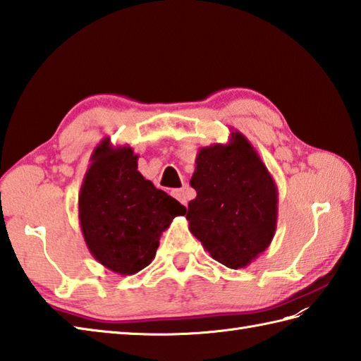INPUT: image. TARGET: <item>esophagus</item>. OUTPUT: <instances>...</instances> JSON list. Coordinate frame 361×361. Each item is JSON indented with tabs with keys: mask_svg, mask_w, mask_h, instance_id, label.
I'll return each instance as SVG.
<instances>
[{
	"mask_svg": "<svg viewBox=\"0 0 361 361\" xmlns=\"http://www.w3.org/2000/svg\"><path fill=\"white\" fill-rule=\"evenodd\" d=\"M173 196L183 205L188 204V187H183L179 190H173Z\"/></svg>",
	"mask_w": 361,
	"mask_h": 361,
	"instance_id": "34e87169",
	"label": "esophagus"
}]
</instances>
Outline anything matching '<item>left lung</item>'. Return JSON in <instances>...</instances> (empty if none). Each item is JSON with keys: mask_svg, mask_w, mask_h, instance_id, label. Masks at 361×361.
<instances>
[{"mask_svg": "<svg viewBox=\"0 0 361 361\" xmlns=\"http://www.w3.org/2000/svg\"><path fill=\"white\" fill-rule=\"evenodd\" d=\"M190 185L188 228L212 258L228 269L250 266L270 245L278 219V188L243 133L197 151Z\"/></svg>", "mask_w": 361, "mask_h": 361, "instance_id": "1", "label": "left lung"}]
</instances>
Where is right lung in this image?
<instances>
[{"label": "right lung", "mask_w": 361, "mask_h": 361, "mask_svg": "<svg viewBox=\"0 0 361 361\" xmlns=\"http://www.w3.org/2000/svg\"><path fill=\"white\" fill-rule=\"evenodd\" d=\"M139 154L109 137L92 151L78 195L85 243L103 267L134 275L154 259L159 239L185 207L137 171Z\"/></svg>", "instance_id": "obj_1"}]
</instances>
